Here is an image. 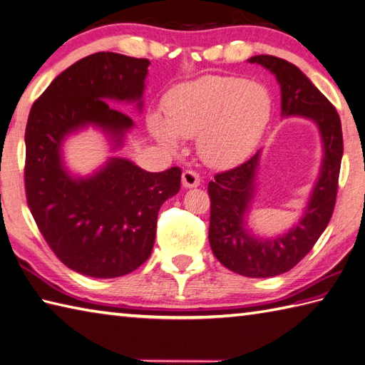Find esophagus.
I'll use <instances>...</instances> for the list:
<instances>
[{
  "label": "esophagus",
  "mask_w": 365,
  "mask_h": 365,
  "mask_svg": "<svg viewBox=\"0 0 365 365\" xmlns=\"http://www.w3.org/2000/svg\"><path fill=\"white\" fill-rule=\"evenodd\" d=\"M181 180L185 189H192L200 185V175L195 172V170H185V172H182Z\"/></svg>",
  "instance_id": "esophagus-1"
}]
</instances>
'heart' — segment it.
I'll use <instances>...</instances> for the list:
<instances>
[{
	"mask_svg": "<svg viewBox=\"0 0 365 365\" xmlns=\"http://www.w3.org/2000/svg\"><path fill=\"white\" fill-rule=\"evenodd\" d=\"M272 96L257 83L230 76H203L173 88L165 100V118L153 112L148 128L168 150L197 137L206 164L228 167L250 155L272 115Z\"/></svg>",
	"mask_w": 365,
	"mask_h": 365,
	"instance_id": "obj_1",
	"label": "heart"
}]
</instances>
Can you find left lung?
Instances as JSON below:
<instances>
[{"label": "left lung", "instance_id": "8db88e82", "mask_svg": "<svg viewBox=\"0 0 365 365\" xmlns=\"http://www.w3.org/2000/svg\"><path fill=\"white\" fill-rule=\"evenodd\" d=\"M277 76L281 87V115L303 117L317 125L323 158L319 180L303 217L282 236L261 239L247 228V214L256 193L261 151L228 172L217 173L207 185L210 198L209 244L226 269L248 278L286 273L309 253L333 215L344 155L342 125L336 108L304 73L284 59L259 54L248 59Z\"/></svg>", "mask_w": 365, "mask_h": 365}]
</instances>
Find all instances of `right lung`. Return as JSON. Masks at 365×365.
<instances>
[{
  "label": "right lung",
  "instance_id": "obj_1",
  "mask_svg": "<svg viewBox=\"0 0 365 365\" xmlns=\"http://www.w3.org/2000/svg\"><path fill=\"white\" fill-rule=\"evenodd\" d=\"M148 59L95 53L63 70L32 104L24 143V185L31 214L53 253L68 269L92 278L134 272L151 255L158 212L181 187V168L145 172L109 158L91 176H73L62 143L87 126L123 145L134 121L108 101L143 108Z\"/></svg>",
  "mask_w": 365,
  "mask_h": 365
}]
</instances>
